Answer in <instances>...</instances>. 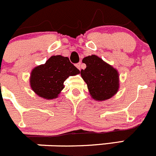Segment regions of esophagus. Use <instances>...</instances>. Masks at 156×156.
<instances>
[{"label":"esophagus","instance_id":"obj_1","mask_svg":"<svg viewBox=\"0 0 156 156\" xmlns=\"http://www.w3.org/2000/svg\"><path fill=\"white\" fill-rule=\"evenodd\" d=\"M76 67H77V68L79 69V70H81V63H77V64H76Z\"/></svg>","mask_w":156,"mask_h":156}]
</instances>
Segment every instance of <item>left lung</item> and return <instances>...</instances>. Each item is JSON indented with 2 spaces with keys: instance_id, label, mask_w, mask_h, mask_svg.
<instances>
[{
  "instance_id": "obj_1",
  "label": "left lung",
  "mask_w": 156,
  "mask_h": 156,
  "mask_svg": "<svg viewBox=\"0 0 156 156\" xmlns=\"http://www.w3.org/2000/svg\"><path fill=\"white\" fill-rule=\"evenodd\" d=\"M83 62L86 67L80 73L92 98L104 101L115 95L119 88L118 71L95 55L86 57Z\"/></svg>"
}]
</instances>
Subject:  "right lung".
Masks as SVG:
<instances>
[{
    "label": "right lung",
    "instance_id": "right-lung-1",
    "mask_svg": "<svg viewBox=\"0 0 156 156\" xmlns=\"http://www.w3.org/2000/svg\"><path fill=\"white\" fill-rule=\"evenodd\" d=\"M78 73L80 70L68 58L52 56L45 64L33 69L30 77L31 88L41 98L52 99L57 98L64 89V82L69 76Z\"/></svg>",
    "mask_w": 156,
    "mask_h": 156
}]
</instances>
